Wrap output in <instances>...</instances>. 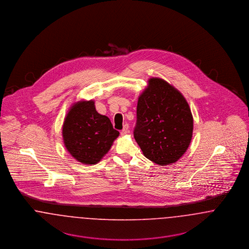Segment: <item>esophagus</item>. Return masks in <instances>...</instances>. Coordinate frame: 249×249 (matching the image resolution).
<instances>
[{
	"instance_id": "34e87169",
	"label": "esophagus",
	"mask_w": 249,
	"mask_h": 249,
	"mask_svg": "<svg viewBox=\"0 0 249 249\" xmlns=\"http://www.w3.org/2000/svg\"><path fill=\"white\" fill-rule=\"evenodd\" d=\"M129 132H130L129 125H128V124H125L124 127H123V129L120 131V133H121L122 135H125V134H127V133H129Z\"/></svg>"
}]
</instances>
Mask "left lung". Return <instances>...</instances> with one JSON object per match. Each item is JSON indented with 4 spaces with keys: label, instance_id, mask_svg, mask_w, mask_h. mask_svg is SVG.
<instances>
[{
    "label": "left lung",
    "instance_id": "8db88e82",
    "mask_svg": "<svg viewBox=\"0 0 249 249\" xmlns=\"http://www.w3.org/2000/svg\"><path fill=\"white\" fill-rule=\"evenodd\" d=\"M193 119L178 89L160 78H151L138 99L135 141L145 158L157 164L178 161L190 145Z\"/></svg>",
    "mask_w": 249,
    "mask_h": 249
}]
</instances>
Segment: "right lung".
I'll list each match as a JSON object with an SVG mask.
<instances>
[{"mask_svg":"<svg viewBox=\"0 0 249 249\" xmlns=\"http://www.w3.org/2000/svg\"><path fill=\"white\" fill-rule=\"evenodd\" d=\"M119 134L110 119L96 111L93 101L80 102L71 107L62 128L67 150L85 164L99 162Z\"/></svg>","mask_w":249,"mask_h":249,"instance_id":"right-lung-1","label":"right lung"}]
</instances>
